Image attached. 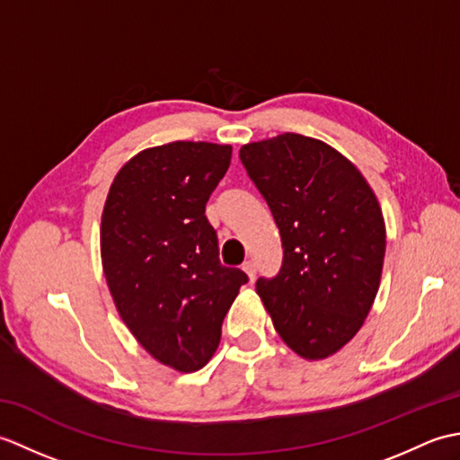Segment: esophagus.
Instances as JSON below:
<instances>
[{"label": "esophagus", "mask_w": 460, "mask_h": 460, "mask_svg": "<svg viewBox=\"0 0 460 460\" xmlns=\"http://www.w3.org/2000/svg\"><path fill=\"white\" fill-rule=\"evenodd\" d=\"M243 270H245V272H247V277L251 279V282H252V280H255V275H257L255 262H252V261H245V262H243Z\"/></svg>", "instance_id": "34e87169"}]
</instances>
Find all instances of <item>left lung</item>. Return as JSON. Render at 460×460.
Listing matches in <instances>:
<instances>
[{"instance_id":"obj_1","label":"left lung","mask_w":460,"mask_h":460,"mask_svg":"<svg viewBox=\"0 0 460 460\" xmlns=\"http://www.w3.org/2000/svg\"><path fill=\"white\" fill-rule=\"evenodd\" d=\"M239 158L280 231V270L257 280L272 324L302 358L336 354L379 288L385 225L376 195L344 155L300 134L247 144Z\"/></svg>"}]
</instances>
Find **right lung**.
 <instances>
[{
  "mask_svg": "<svg viewBox=\"0 0 460 460\" xmlns=\"http://www.w3.org/2000/svg\"><path fill=\"white\" fill-rule=\"evenodd\" d=\"M231 164V146L172 142L116 173L104 203V277L124 324L178 371L208 364L249 277L223 267L205 205Z\"/></svg>",
  "mask_w": 460,
  "mask_h": 460,
  "instance_id": "add662e5",
  "label": "right lung"
}]
</instances>
